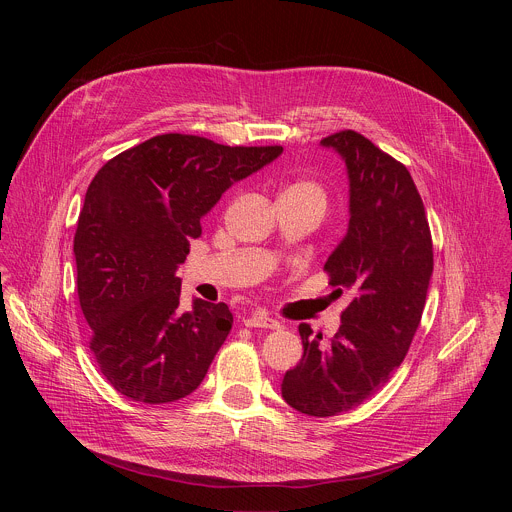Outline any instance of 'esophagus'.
<instances>
[{
  "label": "esophagus",
  "mask_w": 512,
  "mask_h": 512,
  "mask_svg": "<svg viewBox=\"0 0 512 512\" xmlns=\"http://www.w3.org/2000/svg\"><path fill=\"white\" fill-rule=\"evenodd\" d=\"M243 322H245L247 328H267V330H279L281 328V324L277 320H273L265 314H253V316L245 318Z\"/></svg>",
  "instance_id": "34e87169"
}]
</instances>
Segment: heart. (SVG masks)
I'll use <instances>...</instances> for the list:
<instances>
[{"instance_id":"1","label":"heart","mask_w":512,"mask_h":512,"mask_svg":"<svg viewBox=\"0 0 512 512\" xmlns=\"http://www.w3.org/2000/svg\"><path fill=\"white\" fill-rule=\"evenodd\" d=\"M279 198H298V200H308V202H314L316 206H320L322 210L326 208V192L324 188L316 182V180H310V178H300L296 182H291L283 188L281 196Z\"/></svg>"}]
</instances>
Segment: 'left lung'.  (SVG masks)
<instances>
[{
    "instance_id": "8db88e82",
    "label": "left lung",
    "mask_w": 512,
    "mask_h": 512,
    "mask_svg": "<svg viewBox=\"0 0 512 512\" xmlns=\"http://www.w3.org/2000/svg\"><path fill=\"white\" fill-rule=\"evenodd\" d=\"M320 143L348 172V231L324 269L336 294L350 289L352 300L328 342L300 324L304 356L285 373L281 397L300 413L330 417L367 401L403 362L421 322L433 245L423 200L401 162L352 129Z\"/></svg>"
}]
</instances>
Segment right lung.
Instances as JSON below:
<instances>
[{
    "label": "right lung",
    "mask_w": 512,
    "mask_h": 512,
    "mask_svg": "<svg viewBox=\"0 0 512 512\" xmlns=\"http://www.w3.org/2000/svg\"><path fill=\"white\" fill-rule=\"evenodd\" d=\"M281 152L164 133L97 172L75 233L77 289L91 350L115 391L160 405L198 389L233 314L204 300L180 312L176 269L202 235L200 218Z\"/></svg>",
    "instance_id": "right-lung-1"
}]
</instances>
